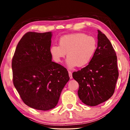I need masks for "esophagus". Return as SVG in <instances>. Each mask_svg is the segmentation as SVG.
I'll return each instance as SVG.
<instances>
[{
  "label": "esophagus",
  "mask_w": 130,
  "mask_h": 130,
  "mask_svg": "<svg viewBox=\"0 0 130 130\" xmlns=\"http://www.w3.org/2000/svg\"><path fill=\"white\" fill-rule=\"evenodd\" d=\"M68 73H69V77H70V79H72V72H70V71H68Z\"/></svg>",
  "instance_id": "1"
}]
</instances>
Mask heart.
I'll use <instances>...</instances> for the list:
<instances>
[{
	"label": "heart",
	"instance_id": "obj_1",
	"mask_svg": "<svg viewBox=\"0 0 130 130\" xmlns=\"http://www.w3.org/2000/svg\"><path fill=\"white\" fill-rule=\"evenodd\" d=\"M96 47L97 42L94 37L84 33H73L61 37L58 46L53 45L50 53L56 62H61L67 53L66 62L68 67H83L91 61Z\"/></svg>",
	"mask_w": 130,
	"mask_h": 130
}]
</instances>
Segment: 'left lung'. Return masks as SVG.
I'll use <instances>...</instances> for the list:
<instances>
[{"instance_id":"1","label":"left lung","mask_w":130,"mask_h":130,"mask_svg":"<svg viewBox=\"0 0 130 130\" xmlns=\"http://www.w3.org/2000/svg\"><path fill=\"white\" fill-rule=\"evenodd\" d=\"M98 31V47L93 58L87 67L72 74L79 84V98L89 106L100 104L113 95L119 76L115 50L105 35Z\"/></svg>"}]
</instances>
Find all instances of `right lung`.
I'll list each match as a JSON object with an SVG mask.
<instances>
[{"mask_svg":"<svg viewBox=\"0 0 130 130\" xmlns=\"http://www.w3.org/2000/svg\"><path fill=\"white\" fill-rule=\"evenodd\" d=\"M52 32H28L18 43L12 60L13 83L25 104L47 111L56 106L69 80L67 69L52 61Z\"/></svg>","mask_w":130,"mask_h":130,"instance_id":"obj_1","label":"right lung"}]
</instances>
